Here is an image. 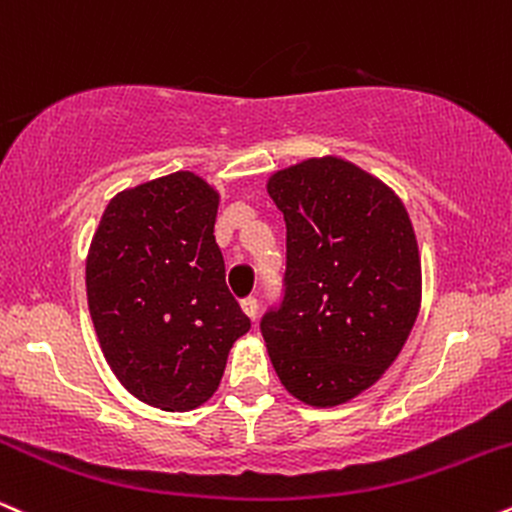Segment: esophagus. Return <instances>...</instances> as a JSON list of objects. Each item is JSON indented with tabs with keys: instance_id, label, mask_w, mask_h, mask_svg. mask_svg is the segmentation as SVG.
<instances>
[{
	"instance_id": "34e87169",
	"label": "esophagus",
	"mask_w": 512,
	"mask_h": 512,
	"mask_svg": "<svg viewBox=\"0 0 512 512\" xmlns=\"http://www.w3.org/2000/svg\"><path fill=\"white\" fill-rule=\"evenodd\" d=\"M242 311L251 318V321H256V316H258V299L256 297L242 299Z\"/></svg>"
}]
</instances>
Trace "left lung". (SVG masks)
Returning <instances> with one entry per match:
<instances>
[{
    "label": "left lung",
    "mask_w": 512,
    "mask_h": 512,
    "mask_svg": "<svg viewBox=\"0 0 512 512\" xmlns=\"http://www.w3.org/2000/svg\"><path fill=\"white\" fill-rule=\"evenodd\" d=\"M287 225L285 297L261 321L287 393L335 407L371 388L422 304L414 227L390 186L326 155L270 174Z\"/></svg>",
    "instance_id": "obj_1"
}]
</instances>
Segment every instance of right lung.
<instances>
[{
  "instance_id": "add662e5",
  "label": "right lung",
  "mask_w": 512,
  "mask_h": 512,
  "mask_svg": "<svg viewBox=\"0 0 512 512\" xmlns=\"http://www.w3.org/2000/svg\"><path fill=\"white\" fill-rule=\"evenodd\" d=\"M220 194L172 172L107 203L86 258L88 309L102 354L134 398L189 412L213 398L251 321L225 285L215 244Z\"/></svg>"
}]
</instances>
